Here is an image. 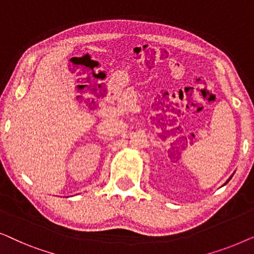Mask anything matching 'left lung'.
<instances>
[{
    "instance_id": "8db88e82",
    "label": "left lung",
    "mask_w": 254,
    "mask_h": 254,
    "mask_svg": "<svg viewBox=\"0 0 254 254\" xmlns=\"http://www.w3.org/2000/svg\"><path fill=\"white\" fill-rule=\"evenodd\" d=\"M231 177H232V176H231ZM231 177H230V178H229V179H228V182H229V180H230V179H231ZM228 182H227V183H228ZM227 183H225V184H227ZM225 184H224V185H225Z\"/></svg>"
}]
</instances>
